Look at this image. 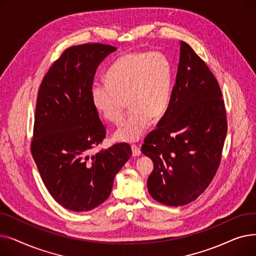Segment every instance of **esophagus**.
<instances>
[{"instance_id": "34e87169", "label": "esophagus", "mask_w": 256, "mask_h": 256, "mask_svg": "<svg viewBox=\"0 0 256 256\" xmlns=\"http://www.w3.org/2000/svg\"><path fill=\"white\" fill-rule=\"evenodd\" d=\"M130 147H132V156H140V154H141V150H140V148H139V147H138L137 145L132 144Z\"/></svg>"}]
</instances>
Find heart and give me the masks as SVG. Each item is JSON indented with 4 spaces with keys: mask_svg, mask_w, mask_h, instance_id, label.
Listing matches in <instances>:
<instances>
[{
    "mask_svg": "<svg viewBox=\"0 0 256 256\" xmlns=\"http://www.w3.org/2000/svg\"><path fill=\"white\" fill-rule=\"evenodd\" d=\"M104 82L91 88L94 109L104 120L119 124L126 100L130 111L114 132V139L135 142L148 128L152 118H160L167 110L171 98V65L160 52H128L111 65Z\"/></svg>",
    "mask_w": 256,
    "mask_h": 256,
    "instance_id": "b5f03b06",
    "label": "heart"
}]
</instances>
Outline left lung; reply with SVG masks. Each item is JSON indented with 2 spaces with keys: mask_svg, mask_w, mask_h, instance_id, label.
I'll return each mask as SVG.
<instances>
[{
  "mask_svg": "<svg viewBox=\"0 0 256 256\" xmlns=\"http://www.w3.org/2000/svg\"><path fill=\"white\" fill-rule=\"evenodd\" d=\"M180 46L168 108L141 147L154 162L148 192L170 206L190 204L204 192L219 167L227 132L216 78L189 44L180 42Z\"/></svg>",
  "mask_w": 256,
  "mask_h": 256,
  "instance_id": "left-lung-1",
  "label": "left lung"
}]
</instances>
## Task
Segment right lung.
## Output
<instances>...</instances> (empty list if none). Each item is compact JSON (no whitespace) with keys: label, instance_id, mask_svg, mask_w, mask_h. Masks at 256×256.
I'll use <instances>...</instances> for the list:
<instances>
[{"label":"right lung","instance_id":"1","mask_svg":"<svg viewBox=\"0 0 256 256\" xmlns=\"http://www.w3.org/2000/svg\"><path fill=\"white\" fill-rule=\"evenodd\" d=\"M115 50L102 44L67 48L39 88L31 152L50 194L72 212L104 202L132 156L126 143L91 154L106 137L91 88L98 65Z\"/></svg>","mask_w":256,"mask_h":256}]
</instances>
